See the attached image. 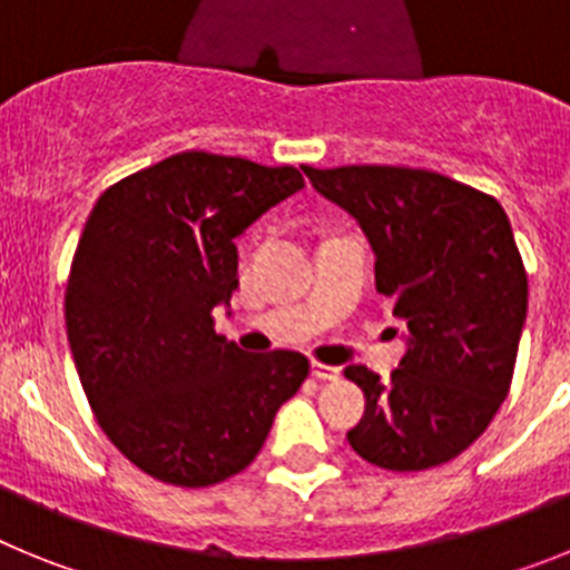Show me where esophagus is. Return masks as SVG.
Segmentation results:
<instances>
[{"label":"esophagus","mask_w":570,"mask_h":570,"mask_svg":"<svg viewBox=\"0 0 570 570\" xmlns=\"http://www.w3.org/2000/svg\"><path fill=\"white\" fill-rule=\"evenodd\" d=\"M311 374L322 382H336L342 376V371L334 365H325V362H314V365H311Z\"/></svg>","instance_id":"obj_1"}]
</instances>
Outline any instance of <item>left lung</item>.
I'll return each instance as SVG.
<instances>
[{"mask_svg":"<svg viewBox=\"0 0 570 570\" xmlns=\"http://www.w3.org/2000/svg\"><path fill=\"white\" fill-rule=\"evenodd\" d=\"M302 170L360 223L376 259V294L405 325L407 351L391 380L345 367L365 394L347 442L387 471L454 460L505 402L525 325L528 276L505 210L431 170Z\"/></svg>","mask_w":570,"mask_h":570,"instance_id":"obj_1","label":"left lung"}]
</instances>
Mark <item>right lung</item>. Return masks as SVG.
I'll list each match as a JSON object with an SVG mask.
<instances>
[{"mask_svg": "<svg viewBox=\"0 0 570 570\" xmlns=\"http://www.w3.org/2000/svg\"><path fill=\"white\" fill-rule=\"evenodd\" d=\"M305 188L296 168L190 150L99 196L65 291L70 354L99 425L136 468L183 488L259 454L308 360L245 354L214 311L239 288L242 236Z\"/></svg>", "mask_w": 570, "mask_h": 570, "instance_id": "add662e5", "label": "right lung"}]
</instances>
